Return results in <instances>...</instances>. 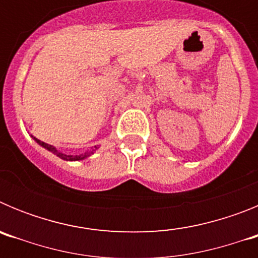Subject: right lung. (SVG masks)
<instances>
[{
    "mask_svg": "<svg viewBox=\"0 0 258 258\" xmlns=\"http://www.w3.org/2000/svg\"><path fill=\"white\" fill-rule=\"evenodd\" d=\"M32 138H33V140H35L36 142L38 143V145L42 146L44 149H46L47 151L52 152V154L56 155V156H58V157H60V159H63V160H67V161H79V160H84V159H86V157H89V156H90V155L94 154L95 150L98 149L97 146H95L94 150H92V151H86V152H84V154H80V155H67V154H63V152L58 151V150H56L55 147H54V146L47 145V143H45V142H42V141L37 140L36 137L32 136Z\"/></svg>",
    "mask_w": 258,
    "mask_h": 258,
    "instance_id": "1",
    "label": "right lung"
}]
</instances>
